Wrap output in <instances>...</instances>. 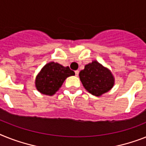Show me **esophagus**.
<instances>
[{"label":"esophagus","mask_w":146,"mask_h":146,"mask_svg":"<svg viewBox=\"0 0 146 146\" xmlns=\"http://www.w3.org/2000/svg\"><path fill=\"white\" fill-rule=\"evenodd\" d=\"M74 72H75V75H76V76H78V74H79V71H78V70H76Z\"/></svg>","instance_id":"esophagus-1"}]
</instances>
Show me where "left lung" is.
<instances>
[{
    "label": "left lung",
    "mask_w": 146,
    "mask_h": 146,
    "mask_svg": "<svg viewBox=\"0 0 146 146\" xmlns=\"http://www.w3.org/2000/svg\"><path fill=\"white\" fill-rule=\"evenodd\" d=\"M84 87L95 96H102L109 92L115 84V78L109 68L93 60L79 73Z\"/></svg>",
    "instance_id": "8db88e82"
}]
</instances>
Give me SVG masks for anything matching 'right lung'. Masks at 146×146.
I'll return each instance as SVG.
<instances>
[{
    "instance_id": "add662e5",
    "label": "right lung",
    "mask_w": 146,
    "mask_h": 146,
    "mask_svg": "<svg viewBox=\"0 0 146 146\" xmlns=\"http://www.w3.org/2000/svg\"><path fill=\"white\" fill-rule=\"evenodd\" d=\"M74 74L68 66L50 62L44 65L36 75L35 86L40 93L51 96L60 90L66 78Z\"/></svg>"
}]
</instances>
